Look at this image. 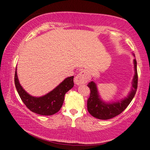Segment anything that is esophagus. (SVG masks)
Masks as SVG:
<instances>
[{
    "instance_id": "esophagus-1",
    "label": "esophagus",
    "mask_w": 150,
    "mask_h": 150,
    "mask_svg": "<svg viewBox=\"0 0 150 150\" xmlns=\"http://www.w3.org/2000/svg\"><path fill=\"white\" fill-rule=\"evenodd\" d=\"M89 79V76L87 71L83 69L74 78V83L76 85H81L82 84L87 83Z\"/></svg>"
}]
</instances>
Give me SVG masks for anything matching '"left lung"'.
<instances>
[{
  "label": "left lung",
  "mask_w": 150,
  "mask_h": 150,
  "mask_svg": "<svg viewBox=\"0 0 150 150\" xmlns=\"http://www.w3.org/2000/svg\"><path fill=\"white\" fill-rule=\"evenodd\" d=\"M132 54L135 57L134 54ZM133 64L134 74L131 83L132 86L130 92L124 98L117 99L115 101H105L100 95L97 84L94 80L89 83L87 86L89 87L91 93L87 100V110L92 116L99 120H109L120 115L127 108L134 97L137 89L138 76L136 59L133 60Z\"/></svg>",
  "instance_id": "1"
}]
</instances>
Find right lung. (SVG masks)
Returning <instances> with one entry per match:
<instances>
[{
	"mask_svg": "<svg viewBox=\"0 0 150 150\" xmlns=\"http://www.w3.org/2000/svg\"><path fill=\"white\" fill-rule=\"evenodd\" d=\"M74 76L65 79L52 91L42 96H33L26 92L20 85L15 72V86L20 98L28 109L41 115H52L60 110L64 101L65 95L74 87Z\"/></svg>",
	"mask_w": 150,
	"mask_h": 150,
	"instance_id": "right-lung-1",
	"label": "right lung"
}]
</instances>
